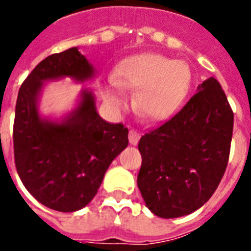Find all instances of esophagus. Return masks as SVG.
Segmentation results:
<instances>
[{"label":"esophagus","mask_w":251,"mask_h":251,"mask_svg":"<svg viewBox=\"0 0 251 251\" xmlns=\"http://www.w3.org/2000/svg\"><path fill=\"white\" fill-rule=\"evenodd\" d=\"M129 143L132 146H137L138 145L139 142V138H141V136H139V133L137 132V130L134 129H130L129 130Z\"/></svg>","instance_id":"1"}]
</instances>
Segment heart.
Listing matches in <instances>:
<instances>
[{
	"instance_id": "1",
	"label": "heart",
	"mask_w": 251,
	"mask_h": 251,
	"mask_svg": "<svg viewBox=\"0 0 251 251\" xmlns=\"http://www.w3.org/2000/svg\"><path fill=\"white\" fill-rule=\"evenodd\" d=\"M191 77V69L182 60L143 52L121 61L113 73L112 81L121 90L138 92L134 101L137 112L150 121L161 122L171 118L183 105ZM116 88L106 86L103 98L114 109H122L124 98Z\"/></svg>"
}]
</instances>
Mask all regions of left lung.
Masks as SVG:
<instances>
[{"label": "left lung", "instance_id": "obj_1", "mask_svg": "<svg viewBox=\"0 0 251 251\" xmlns=\"http://www.w3.org/2000/svg\"><path fill=\"white\" fill-rule=\"evenodd\" d=\"M232 126L234 113L211 76L174 118L142 137L137 185L153 214L175 219L207 202L225 174Z\"/></svg>", "mask_w": 251, "mask_h": 251}]
</instances>
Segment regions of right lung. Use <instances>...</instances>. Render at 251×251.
Here are the masks:
<instances>
[{
	"label": "right lung",
	"mask_w": 251,
	"mask_h": 251,
	"mask_svg": "<svg viewBox=\"0 0 251 251\" xmlns=\"http://www.w3.org/2000/svg\"><path fill=\"white\" fill-rule=\"evenodd\" d=\"M65 77L80 84L97 77L76 46L44 59L22 83L13 148L26 190L46 207L74 212L94 199L113 159L128 146V129L101 119L89 88L80 90L72 110L60 117L43 114L46 83Z\"/></svg>",
	"instance_id": "right-lung-1"
}]
</instances>
